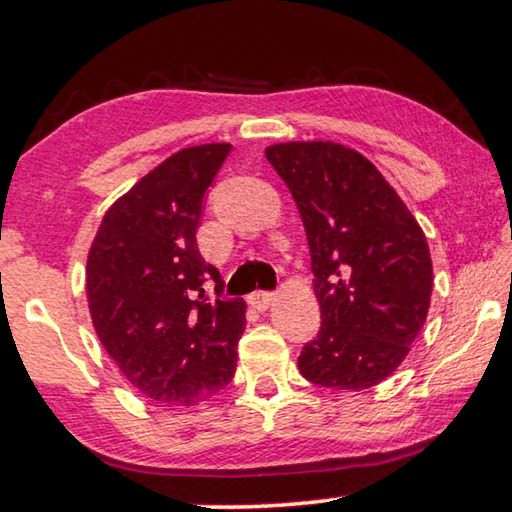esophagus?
Masks as SVG:
<instances>
[{
    "mask_svg": "<svg viewBox=\"0 0 512 512\" xmlns=\"http://www.w3.org/2000/svg\"><path fill=\"white\" fill-rule=\"evenodd\" d=\"M275 293L273 291H255V293H250V305H253L255 309H259V311H264V309H268L275 302Z\"/></svg>",
    "mask_w": 512,
    "mask_h": 512,
    "instance_id": "1",
    "label": "esophagus"
}]
</instances>
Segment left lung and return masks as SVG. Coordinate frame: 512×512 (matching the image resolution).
<instances>
[{"label":"left lung","mask_w":512,"mask_h":512,"mask_svg":"<svg viewBox=\"0 0 512 512\" xmlns=\"http://www.w3.org/2000/svg\"><path fill=\"white\" fill-rule=\"evenodd\" d=\"M305 223L320 329L298 368L311 384L363 391L409 354L427 320L431 257L418 221L375 164L334 142L266 149Z\"/></svg>","instance_id":"8db88e82"}]
</instances>
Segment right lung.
<instances>
[{"label": "right lung", "instance_id": "obj_1", "mask_svg": "<svg viewBox=\"0 0 512 512\" xmlns=\"http://www.w3.org/2000/svg\"><path fill=\"white\" fill-rule=\"evenodd\" d=\"M230 151L203 144L171 155L110 207L90 248L94 329L155 404H198L235 377L244 298L223 296L221 273L196 244L205 192Z\"/></svg>", "mask_w": 512, "mask_h": 512}]
</instances>
